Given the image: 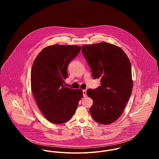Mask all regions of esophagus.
I'll list each match as a JSON object with an SVG mask.
<instances>
[{
  "label": "esophagus",
  "instance_id": "esophagus-1",
  "mask_svg": "<svg viewBox=\"0 0 159 159\" xmlns=\"http://www.w3.org/2000/svg\"><path fill=\"white\" fill-rule=\"evenodd\" d=\"M83 97H86V90H83Z\"/></svg>",
  "mask_w": 159,
  "mask_h": 159
}]
</instances>
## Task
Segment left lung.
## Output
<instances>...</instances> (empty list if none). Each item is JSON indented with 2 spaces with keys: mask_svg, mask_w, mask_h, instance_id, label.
<instances>
[{
  "mask_svg": "<svg viewBox=\"0 0 159 159\" xmlns=\"http://www.w3.org/2000/svg\"><path fill=\"white\" fill-rule=\"evenodd\" d=\"M82 50L93 77L101 79V86L87 91L93 101L91 116L100 124H111L120 117L132 93L130 61L121 48L104 42L83 45Z\"/></svg>",
  "mask_w": 159,
  "mask_h": 159,
  "instance_id": "obj_1",
  "label": "left lung"
}]
</instances>
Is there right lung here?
Listing matches in <instances>:
<instances>
[{
  "label": "right lung",
  "mask_w": 159,
  "mask_h": 159,
  "mask_svg": "<svg viewBox=\"0 0 159 159\" xmlns=\"http://www.w3.org/2000/svg\"><path fill=\"white\" fill-rule=\"evenodd\" d=\"M79 46L55 45L45 48L33 62L31 89L38 107L48 121L61 124L69 120L83 97L81 89L66 87L67 67L80 51Z\"/></svg>",
  "instance_id": "add662e5"
}]
</instances>
